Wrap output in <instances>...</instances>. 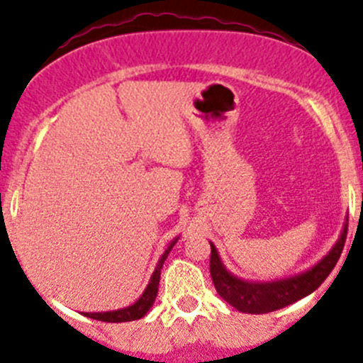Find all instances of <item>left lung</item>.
Listing matches in <instances>:
<instances>
[{
    "mask_svg": "<svg viewBox=\"0 0 363 363\" xmlns=\"http://www.w3.org/2000/svg\"><path fill=\"white\" fill-rule=\"evenodd\" d=\"M346 234H348V216L342 223L341 236L323 259L306 271L298 272V274L274 279V281H252V279L238 278L225 267V264L220 259L216 246L209 241V245H211L209 272H211L213 285L223 301L229 302L233 308H236L241 313L264 315V313L281 309L285 306L301 301L306 295L313 294L327 279V276L330 274L332 269L337 264L339 257H341Z\"/></svg>",
    "mask_w": 363,
    "mask_h": 363,
    "instance_id": "1",
    "label": "left lung"
}]
</instances>
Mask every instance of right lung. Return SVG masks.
Listing matches in <instances>:
<instances>
[{
	"mask_svg": "<svg viewBox=\"0 0 363 363\" xmlns=\"http://www.w3.org/2000/svg\"><path fill=\"white\" fill-rule=\"evenodd\" d=\"M180 236L174 238L173 241L167 245V248L164 250V253L160 255L159 262H157L154 272L150 276V281H148L147 289L143 290L141 297L138 298L136 302H133L130 306H125L122 309H113V311H98V313H82L84 316L92 320H101V321H108V323H122V321H133V320H140L150 311V308L154 306L155 297H157V290H159V279H160V269H162L164 262H166L167 255L173 250V246L177 245Z\"/></svg>",
	"mask_w": 363,
	"mask_h": 363,
	"instance_id": "right-lung-1",
	"label": "right lung"
}]
</instances>
